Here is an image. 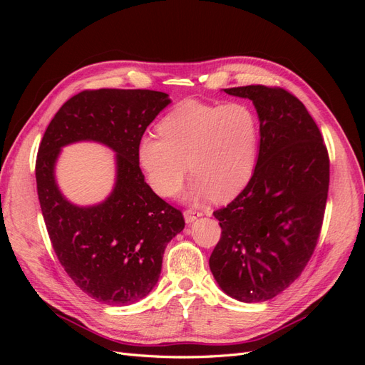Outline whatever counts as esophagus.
Here are the masks:
<instances>
[{
    "mask_svg": "<svg viewBox=\"0 0 365 365\" xmlns=\"http://www.w3.org/2000/svg\"><path fill=\"white\" fill-rule=\"evenodd\" d=\"M201 216H202V213L196 212V210H185V212H184L185 224H192V222H195L197 217H201Z\"/></svg>",
    "mask_w": 365,
    "mask_h": 365,
    "instance_id": "1",
    "label": "esophagus"
}]
</instances>
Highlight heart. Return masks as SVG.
<instances>
[{"label": "heart", "mask_w": 365, "mask_h": 365, "mask_svg": "<svg viewBox=\"0 0 365 365\" xmlns=\"http://www.w3.org/2000/svg\"><path fill=\"white\" fill-rule=\"evenodd\" d=\"M158 132L140 138L137 160L160 196L180 190L187 168L193 175L187 201H228L248 185L260 143L259 117L248 103L185 101L163 117Z\"/></svg>", "instance_id": "obj_1"}]
</instances>
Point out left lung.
Here are the masks:
<instances>
[{
  "label": "left lung",
  "instance_id": "obj_1",
  "mask_svg": "<svg viewBox=\"0 0 365 365\" xmlns=\"http://www.w3.org/2000/svg\"><path fill=\"white\" fill-rule=\"evenodd\" d=\"M224 91L252 102L260 143L248 185L213 213L222 236L208 263L231 298L267 302L302 274L317 247L329 192V155L314 118L288 91L263 85Z\"/></svg>",
  "mask_w": 365,
  "mask_h": 365
}]
</instances>
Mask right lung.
<instances>
[{
	"instance_id": "add662e5",
	"label": "right lung",
	"mask_w": 365,
	"mask_h": 365,
	"mask_svg": "<svg viewBox=\"0 0 365 365\" xmlns=\"http://www.w3.org/2000/svg\"><path fill=\"white\" fill-rule=\"evenodd\" d=\"M170 102L150 90L79 93L53 117L38 150V196L53 250L73 282L109 306L150 294L165 247L184 230L180 210L153 193L137 160L140 138ZM82 140L116 153L113 190L91 206L71 203L56 181L61 148Z\"/></svg>"
}]
</instances>
